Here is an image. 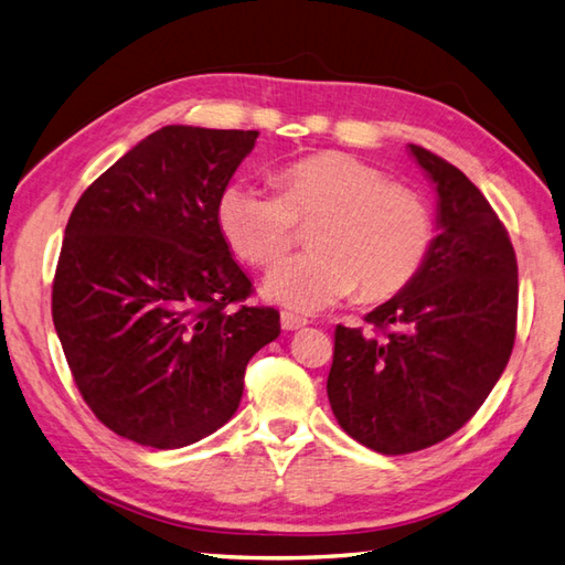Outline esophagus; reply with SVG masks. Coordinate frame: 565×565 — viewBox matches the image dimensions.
Wrapping results in <instances>:
<instances>
[{
    "label": "esophagus",
    "mask_w": 565,
    "mask_h": 565,
    "mask_svg": "<svg viewBox=\"0 0 565 565\" xmlns=\"http://www.w3.org/2000/svg\"><path fill=\"white\" fill-rule=\"evenodd\" d=\"M306 326H308V320L303 316H296V313H291V310H284V313H281V328L284 330L294 332V330H301Z\"/></svg>",
    "instance_id": "esophagus-1"
}]
</instances>
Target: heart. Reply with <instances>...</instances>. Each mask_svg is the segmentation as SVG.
<instances>
[{"instance_id": "b5f03b06", "label": "heart", "mask_w": 565, "mask_h": 565, "mask_svg": "<svg viewBox=\"0 0 565 565\" xmlns=\"http://www.w3.org/2000/svg\"><path fill=\"white\" fill-rule=\"evenodd\" d=\"M221 233L239 259L269 269L291 247L296 223L318 218L308 252L276 267L264 291L298 313L350 298L401 294L415 281L435 245V218L415 189L354 154L320 152L279 172V194L247 182L223 189Z\"/></svg>"}]
</instances>
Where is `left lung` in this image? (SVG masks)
Wrapping results in <instances>:
<instances>
[{"mask_svg": "<svg viewBox=\"0 0 565 565\" xmlns=\"http://www.w3.org/2000/svg\"><path fill=\"white\" fill-rule=\"evenodd\" d=\"M437 186L429 257L411 286L334 328L328 398L340 427L398 456L451 437L505 371L518 332V257L508 227L471 179L411 146Z\"/></svg>", "mask_w": 565, "mask_h": 565, "instance_id": "left-lung-1", "label": "left lung"}]
</instances>
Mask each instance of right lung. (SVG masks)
<instances>
[{
    "label": "right lung",
    "instance_id": "add662e5",
    "mask_svg": "<svg viewBox=\"0 0 565 565\" xmlns=\"http://www.w3.org/2000/svg\"><path fill=\"white\" fill-rule=\"evenodd\" d=\"M257 130L164 126L84 189L53 279V322L89 411L116 435L179 449L225 425L279 310L221 233L218 199Z\"/></svg>",
    "mask_w": 565,
    "mask_h": 565
}]
</instances>
